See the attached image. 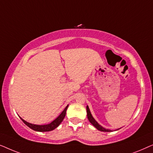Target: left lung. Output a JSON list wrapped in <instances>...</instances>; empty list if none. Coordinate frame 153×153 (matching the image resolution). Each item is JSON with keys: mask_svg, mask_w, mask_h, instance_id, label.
Here are the masks:
<instances>
[{"mask_svg": "<svg viewBox=\"0 0 153 153\" xmlns=\"http://www.w3.org/2000/svg\"><path fill=\"white\" fill-rule=\"evenodd\" d=\"M86 110H87V116H88V120L90 121V123H91L92 125H93L94 127H95V128H97L98 130L101 131H111L110 130V129H105L103 127L101 126V125H99V123H98L97 121H96L94 118L92 116L91 111H90V109H89V107L88 106H86Z\"/></svg>", "mask_w": 153, "mask_h": 153, "instance_id": "obj_1", "label": "left lung"}]
</instances>
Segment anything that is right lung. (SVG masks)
I'll list each match as a JSON object with an SVG mask.
<instances>
[{"mask_svg": "<svg viewBox=\"0 0 153 153\" xmlns=\"http://www.w3.org/2000/svg\"><path fill=\"white\" fill-rule=\"evenodd\" d=\"M68 105L65 108V109L62 111V112L57 117V118L55 119V120L52 121L51 123H49V124H47V125H39L31 124V123L26 122V120H24V119H22L21 117H20V118L22 119V120L27 125V126L29 127L30 129H32L35 131H52V130H53L54 129H56V127H58V126H59V125L62 123V121L63 120L65 116L66 111H67V109H68Z\"/></svg>", "mask_w": 153, "mask_h": 153, "instance_id": "1", "label": "right lung"}]
</instances>
